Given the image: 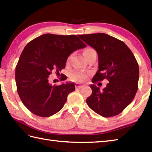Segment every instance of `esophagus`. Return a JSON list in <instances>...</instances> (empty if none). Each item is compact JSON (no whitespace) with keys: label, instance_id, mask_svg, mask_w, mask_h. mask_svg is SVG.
Returning a JSON list of instances; mask_svg holds the SVG:
<instances>
[{"label":"esophagus","instance_id":"obj_1","mask_svg":"<svg viewBox=\"0 0 152 152\" xmlns=\"http://www.w3.org/2000/svg\"><path fill=\"white\" fill-rule=\"evenodd\" d=\"M75 86L76 89H81V88H82L83 87V85L81 84V83H76L75 84Z\"/></svg>","mask_w":152,"mask_h":152}]
</instances>
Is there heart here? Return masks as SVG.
<instances>
[{"mask_svg":"<svg viewBox=\"0 0 152 152\" xmlns=\"http://www.w3.org/2000/svg\"><path fill=\"white\" fill-rule=\"evenodd\" d=\"M94 50L92 48H87L86 50H84L83 52V54L84 56H86V58H87L88 56H89L91 52H94ZM71 58V56H70L68 58V61ZM70 79H71L72 81H75V82H84L85 80L87 79V75H86V73L84 72H72L71 75H70Z\"/></svg>","mask_w":152,"mask_h":152,"instance_id":"1","label":"heart"}]
</instances>
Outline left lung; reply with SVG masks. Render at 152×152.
<instances>
[{"label":"left lung","mask_w":152,"mask_h":152,"mask_svg":"<svg viewBox=\"0 0 152 152\" xmlns=\"http://www.w3.org/2000/svg\"><path fill=\"white\" fill-rule=\"evenodd\" d=\"M78 36L97 52L98 70L93 83L105 78L109 82L102 90L91 85L88 106L104 117L118 115L132 102L138 89L139 69L135 56L124 42L106 34Z\"/></svg>","instance_id":"1"}]
</instances>
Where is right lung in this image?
<instances>
[{"label":"right lung","mask_w":152,"mask_h":152,"mask_svg":"<svg viewBox=\"0 0 152 152\" xmlns=\"http://www.w3.org/2000/svg\"><path fill=\"white\" fill-rule=\"evenodd\" d=\"M86 47L76 35L52 34L41 35L26 45L16 66L15 82L17 93L28 110L41 117L61 110L69 94L75 90V83L52 86L49 75L53 70L65 68L69 56Z\"/></svg>","instance_id":"right-lung-1"}]
</instances>
